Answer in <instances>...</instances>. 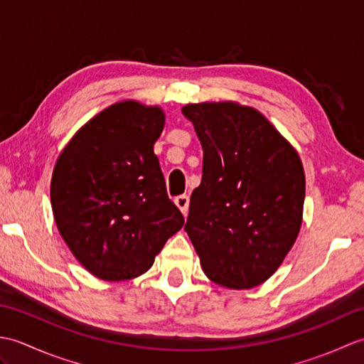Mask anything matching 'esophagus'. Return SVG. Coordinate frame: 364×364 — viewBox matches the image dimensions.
<instances>
[{
    "mask_svg": "<svg viewBox=\"0 0 364 364\" xmlns=\"http://www.w3.org/2000/svg\"><path fill=\"white\" fill-rule=\"evenodd\" d=\"M175 205L180 208V211L183 214H188V210H189V197L186 194L183 196H178L175 197Z\"/></svg>",
    "mask_w": 364,
    "mask_h": 364,
    "instance_id": "obj_1",
    "label": "esophagus"
}]
</instances>
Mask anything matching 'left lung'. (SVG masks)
I'll list each match as a JSON object with an SVG mask.
<instances>
[{
    "mask_svg": "<svg viewBox=\"0 0 364 364\" xmlns=\"http://www.w3.org/2000/svg\"><path fill=\"white\" fill-rule=\"evenodd\" d=\"M203 146L184 225L205 275L231 289L264 283L301 225L304 166L264 115L233 102L186 105Z\"/></svg>",
    "mask_w": 364,
    "mask_h": 364,
    "instance_id": "1",
    "label": "left lung"
}]
</instances>
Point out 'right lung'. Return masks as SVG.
<instances>
[{
  "label": "right lung",
  "mask_w": 364,
  "mask_h": 364,
  "mask_svg": "<svg viewBox=\"0 0 364 364\" xmlns=\"http://www.w3.org/2000/svg\"><path fill=\"white\" fill-rule=\"evenodd\" d=\"M164 120L159 106L115 103L72 137L54 166L50 194L59 233L102 280L145 274L184 223L153 151Z\"/></svg>",
  "instance_id": "right-lung-1"
}]
</instances>
